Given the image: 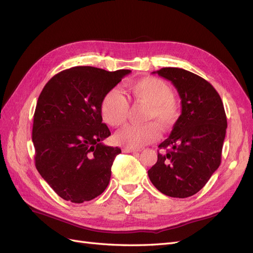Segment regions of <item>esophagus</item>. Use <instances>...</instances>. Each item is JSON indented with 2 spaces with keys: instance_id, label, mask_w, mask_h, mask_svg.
I'll use <instances>...</instances> for the list:
<instances>
[{
  "instance_id": "obj_1",
  "label": "esophagus",
  "mask_w": 253,
  "mask_h": 253,
  "mask_svg": "<svg viewBox=\"0 0 253 253\" xmlns=\"http://www.w3.org/2000/svg\"><path fill=\"white\" fill-rule=\"evenodd\" d=\"M122 151L126 152V153H137V152H139L140 150L132 149V148H124V150H122Z\"/></svg>"
}]
</instances>
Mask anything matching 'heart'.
<instances>
[{"label": "heart", "mask_w": 253, "mask_h": 253, "mask_svg": "<svg viewBox=\"0 0 253 253\" xmlns=\"http://www.w3.org/2000/svg\"><path fill=\"white\" fill-rule=\"evenodd\" d=\"M128 95L134 101L149 105L145 125H129L122 128L115 136L117 143L126 148H141L143 145L156 141L160 126L168 128L172 126L179 116V108L174 99V91L166 81L147 77L128 83ZM129 104L126 96L118 88H112L106 93L100 102L102 119L111 126H124L128 115Z\"/></svg>", "instance_id": "heart-1"}]
</instances>
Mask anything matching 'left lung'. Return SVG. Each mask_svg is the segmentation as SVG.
I'll return each mask as SVG.
<instances>
[{
	"instance_id": "1",
	"label": "left lung",
	"mask_w": 253,
	"mask_h": 253,
	"mask_svg": "<svg viewBox=\"0 0 253 253\" xmlns=\"http://www.w3.org/2000/svg\"><path fill=\"white\" fill-rule=\"evenodd\" d=\"M170 80L181 99V114L172 133L158 145L157 162L148 171L160 192L178 198L196 194L220 165L227 117L211 84L177 67L157 72Z\"/></svg>"
}]
</instances>
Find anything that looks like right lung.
I'll return each instance as SVG.
<instances>
[{
  "mask_svg": "<svg viewBox=\"0 0 253 253\" xmlns=\"http://www.w3.org/2000/svg\"><path fill=\"white\" fill-rule=\"evenodd\" d=\"M129 73L75 66L53 76L42 89L34 115L35 165L63 200L88 202L108 187L121 150L102 143L111 132L102 122L100 102Z\"/></svg>",
  "mask_w": 253,
  "mask_h": 253,
  "instance_id": "1",
  "label": "right lung"
}]
</instances>
